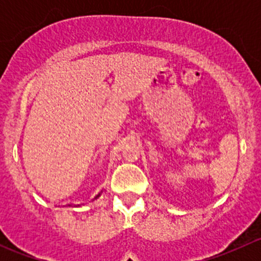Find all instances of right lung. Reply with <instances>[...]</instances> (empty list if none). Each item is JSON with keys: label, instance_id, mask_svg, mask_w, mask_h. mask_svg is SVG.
<instances>
[{"label": "right lung", "instance_id": "right-lung-1", "mask_svg": "<svg viewBox=\"0 0 261 261\" xmlns=\"http://www.w3.org/2000/svg\"><path fill=\"white\" fill-rule=\"evenodd\" d=\"M101 193H102V191H101V192H99V193H98V194H97V196H96V197H94V199H97V198H98V197H99V196H101Z\"/></svg>", "mask_w": 261, "mask_h": 261}]
</instances>
